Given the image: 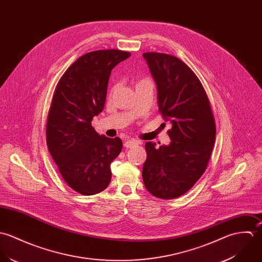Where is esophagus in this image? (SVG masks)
<instances>
[{
    "mask_svg": "<svg viewBox=\"0 0 262 262\" xmlns=\"http://www.w3.org/2000/svg\"><path fill=\"white\" fill-rule=\"evenodd\" d=\"M138 145H139V143H138L137 141H135V140H127V141H125L124 144H123V146H124L125 148H134V147H136V146H138Z\"/></svg>",
    "mask_w": 262,
    "mask_h": 262,
    "instance_id": "34e87169",
    "label": "esophagus"
}]
</instances>
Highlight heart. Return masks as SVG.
Returning <instances> with one entry per match:
<instances>
[{
  "label": "heart",
  "instance_id": "1",
  "mask_svg": "<svg viewBox=\"0 0 262 262\" xmlns=\"http://www.w3.org/2000/svg\"><path fill=\"white\" fill-rule=\"evenodd\" d=\"M147 81H149V80H147V79H144V80H140V81L137 83V85H138V84H140V83H143V82H147ZM114 90H115V87H113V88H112V91H114Z\"/></svg>",
  "mask_w": 262,
  "mask_h": 262
}]
</instances>
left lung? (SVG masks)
I'll return each instance as SVG.
<instances>
[{
  "label": "left lung",
  "instance_id": "left-lung-1",
  "mask_svg": "<svg viewBox=\"0 0 262 262\" xmlns=\"http://www.w3.org/2000/svg\"><path fill=\"white\" fill-rule=\"evenodd\" d=\"M157 84L159 112L172 127L171 143H146L143 180L147 190L163 200L187 192L209 164L215 140V122L209 97L193 71L176 56L143 54Z\"/></svg>",
  "mask_w": 262,
  "mask_h": 262
}]
</instances>
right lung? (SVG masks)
Instances as JSON below:
<instances>
[{
	"label": "right lung",
	"mask_w": 262,
	"mask_h": 262,
	"mask_svg": "<svg viewBox=\"0 0 262 262\" xmlns=\"http://www.w3.org/2000/svg\"><path fill=\"white\" fill-rule=\"evenodd\" d=\"M130 53L95 51L80 56L59 79L47 122V144L66 183L83 195L103 191L121 140L97 134L92 119L104 108L111 70Z\"/></svg>",
	"instance_id": "1"
}]
</instances>
